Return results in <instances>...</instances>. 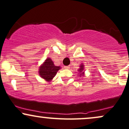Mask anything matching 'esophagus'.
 <instances>
[{
    "label": "esophagus",
    "instance_id": "esophagus-1",
    "mask_svg": "<svg viewBox=\"0 0 129 129\" xmlns=\"http://www.w3.org/2000/svg\"><path fill=\"white\" fill-rule=\"evenodd\" d=\"M65 69H69L70 68V67L69 66H65Z\"/></svg>",
    "mask_w": 129,
    "mask_h": 129
}]
</instances>
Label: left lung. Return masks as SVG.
I'll return each mask as SVG.
<instances>
[{
    "label": "left lung",
    "instance_id": "obj_1",
    "mask_svg": "<svg viewBox=\"0 0 129 129\" xmlns=\"http://www.w3.org/2000/svg\"><path fill=\"white\" fill-rule=\"evenodd\" d=\"M84 66L83 64H81L80 65V66H79V69H78V71H79V72L80 73V75H79V76L81 77V76H84Z\"/></svg>",
    "mask_w": 129,
    "mask_h": 129
}]
</instances>
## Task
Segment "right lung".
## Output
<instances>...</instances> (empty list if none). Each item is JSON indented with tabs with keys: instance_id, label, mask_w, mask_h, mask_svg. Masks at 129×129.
<instances>
[{
	"instance_id": "obj_1",
	"label": "right lung",
	"mask_w": 129,
	"mask_h": 129,
	"mask_svg": "<svg viewBox=\"0 0 129 129\" xmlns=\"http://www.w3.org/2000/svg\"><path fill=\"white\" fill-rule=\"evenodd\" d=\"M60 69V67L54 66L53 60L48 57L43 64L39 67V73L41 78L49 82L55 76L57 71Z\"/></svg>"
}]
</instances>
